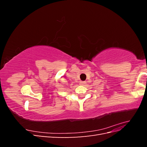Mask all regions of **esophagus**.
<instances>
[{"instance_id": "1", "label": "esophagus", "mask_w": 147, "mask_h": 147, "mask_svg": "<svg viewBox=\"0 0 147 147\" xmlns=\"http://www.w3.org/2000/svg\"><path fill=\"white\" fill-rule=\"evenodd\" d=\"M86 83L85 82H81L80 83V85H85Z\"/></svg>"}]
</instances>
